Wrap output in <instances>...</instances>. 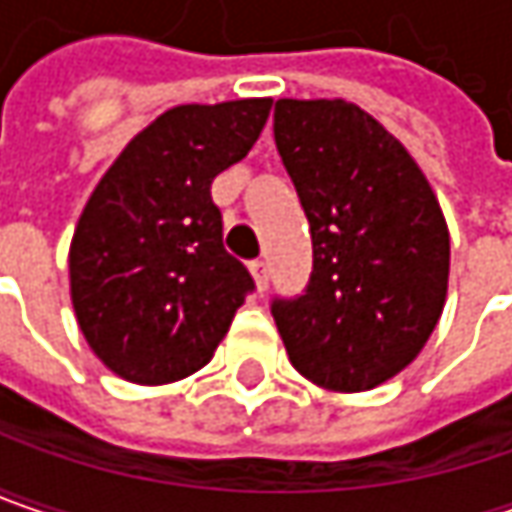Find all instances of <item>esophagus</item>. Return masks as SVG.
<instances>
[{
    "label": "esophagus",
    "mask_w": 512,
    "mask_h": 512,
    "mask_svg": "<svg viewBox=\"0 0 512 512\" xmlns=\"http://www.w3.org/2000/svg\"><path fill=\"white\" fill-rule=\"evenodd\" d=\"M249 269H252V275H255L257 289L263 292V289H266V283H269V263L257 257V260H252V263H249Z\"/></svg>",
    "instance_id": "1"
}]
</instances>
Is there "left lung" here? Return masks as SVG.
Listing matches in <instances>:
<instances>
[{
    "mask_svg": "<svg viewBox=\"0 0 512 512\" xmlns=\"http://www.w3.org/2000/svg\"><path fill=\"white\" fill-rule=\"evenodd\" d=\"M275 145L312 234V272L272 298L289 361L335 392L398 375L447 298L450 234L407 148L344 100H278Z\"/></svg>",
    "mask_w": 512,
    "mask_h": 512,
    "instance_id": "8db88e82",
    "label": "left lung"
}]
</instances>
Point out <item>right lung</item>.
I'll list each match as a JSON object with an SVG mask.
<instances>
[{
	"label": "right lung",
	"instance_id": "obj_1",
	"mask_svg": "<svg viewBox=\"0 0 512 512\" xmlns=\"http://www.w3.org/2000/svg\"><path fill=\"white\" fill-rule=\"evenodd\" d=\"M272 100L177 105L105 171L71 240V300L105 367L134 384L180 381L212 361L255 292L223 246L220 171L257 143Z\"/></svg>",
	"mask_w": 512,
	"mask_h": 512
}]
</instances>
